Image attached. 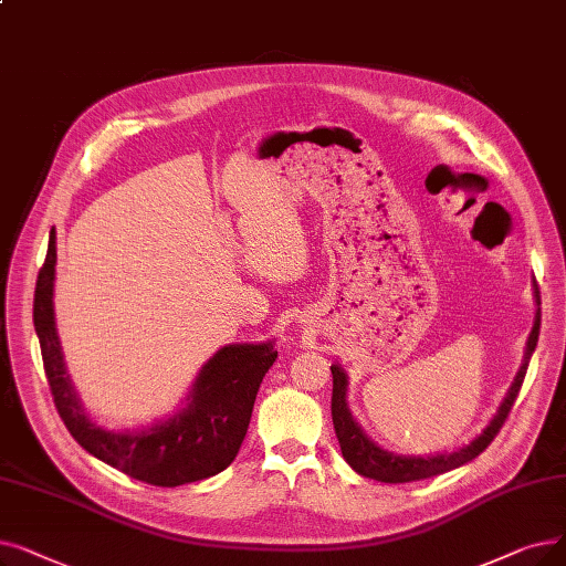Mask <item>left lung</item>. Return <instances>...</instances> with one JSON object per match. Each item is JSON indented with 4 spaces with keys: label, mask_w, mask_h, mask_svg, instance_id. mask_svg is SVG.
<instances>
[{
    "label": "left lung",
    "mask_w": 566,
    "mask_h": 566,
    "mask_svg": "<svg viewBox=\"0 0 566 566\" xmlns=\"http://www.w3.org/2000/svg\"><path fill=\"white\" fill-rule=\"evenodd\" d=\"M536 293V303L538 301V291ZM538 328H542V310L536 312V322L534 328L530 333L527 339V352H525V360L521 365L518 375H515L506 398L497 411V416L490 426L483 430V434H479L472 444H467L453 453H437V455H426V458H411V455H396L388 453L379 447H375L370 439L363 434V430L358 428V423L352 419V413L347 409V402H344V396H347V377L339 370V365H331L333 373V400H331V411H333V426H335V434L339 441V451L344 455L354 470L360 476L375 479V481H384V483H409V481H421V479H430V476H439L444 472L455 470V467L474 460L479 453H483L490 441L497 437V432L502 430L504 421L509 419V411L518 398V390L525 381L527 375V365L532 358V352L538 342Z\"/></svg>",
    "instance_id": "1"
}]
</instances>
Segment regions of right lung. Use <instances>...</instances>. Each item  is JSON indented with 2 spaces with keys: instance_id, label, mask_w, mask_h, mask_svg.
Here are the masks:
<instances>
[{
  "instance_id": "right-lung-1",
  "label": "right lung",
  "mask_w": 566,
  "mask_h": 566,
  "mask_svg": "<svg viewBox=\"0 0 566 566\" xmlns=\"http://www.w3.org/2000/svg\"><path fill=\"white\" fill-rule=\"evenodd\" d=\"M55 261L53 229L36 277L34 328L53 402L71 437L94 458L150 485L176 488L227 470L248 434L259 386L277 358L273 342L219 349L203 365L187 398L189 405L166 423L145 432H106L90 423L64 370L53 318Z\"/></svg>"
}]
</instances>
